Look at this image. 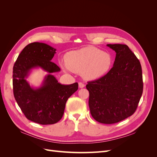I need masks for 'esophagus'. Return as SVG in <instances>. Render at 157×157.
<instances>
[{
    "label": "esophagus",
    "mask_w": 157,
    "mask_h": 157,
    "mask_svg": "<svg viewBox=\"0 0 157 157\" xmlns=\"http://www.w3.org/2000/svg\"><path fill=\"white\" fill-rule=\"evenodd\" d=\"M78 86L80 88H84L85 86V85L82 82H78Z\"/></svg>",
    "instance_id": "esophagus-1"
}]
</instances>
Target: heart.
<instances>
[{
    "mask_svg": "<svg viewBox=\"0 0 157 157\" xmlns=\"http://www.w3.org/2000/svg\"><path fill=\"white\" fill-rule=\"evenodd\" d=\"M65 71L69 70L81 73L87 80H95L105 75L112 65L111 55L94 47H86L71 51L65 57Z\"/></svg>",
    "mask_w": 157,
    "mask_h": 157,
    "instance_id": "heart-1",
    "label": "heart"
}]
</instances>
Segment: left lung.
<instances>
[{"mask_svg": "<svg viewBox=\"0 0 157 157\" xmlns=\"http://www.w3.org/2000/svg\"><path fill=\"white\" fill-rule=\"evenodd\" d=\"M116 52L113 67L86 84L90 113L102 124H115L134 114L143 93L139 59L126 44H107Z\"/></svg>", "mask_w": 157, "mask_h": 157, "instance_id": "8db88e82", "label": "left lung"}]
</instances>
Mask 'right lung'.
Masks as SVG:
<instances>
[{"label":"right lung","instance_id":"right-lung-1","mask_svg":"<svg viewBox=\"0 0 157 157\" xmlns=\"http://www.w3.org/2000/svg\"><path fill=\"white\" fill-rule=\"evenodd\" d=\"M56 51L42 42L30 43L21 52L13 67V91L17 105L28 120L42 125L53 124L61 119L66 102L78 86L77 82L61 84L52 74L60 71L51 61ZM36 67L49 74L40 87L33 89L26 78L30 69Z\"/></svg>","mask_w":157,"mask_h":157}]
</instances>
